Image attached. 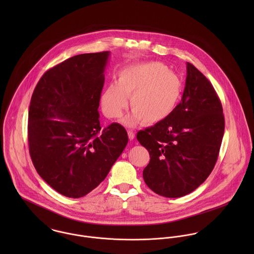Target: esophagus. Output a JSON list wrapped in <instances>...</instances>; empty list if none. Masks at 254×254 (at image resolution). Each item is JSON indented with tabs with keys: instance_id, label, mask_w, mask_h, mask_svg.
Returning <instances> with one entry per match:
<instances>
[{
	"instance_id": "esophagus-1",
	"label": "esophagus",
	"mask_w": 254,
	"mask_h": 254,
	"mask_svg": "<svg viewBox=\"0 0 254 254\" xmlns=\"http://www.w3.org/2000/svg\"><path fill=\"white\" fill-rule=\"evenodd\" d=\"M128 137H129V139L132 141V140H134L135 139V133L133 132V131H128Z\"/></svg>"
}]
</instances>
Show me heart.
I'll list each match as a JSON object with an SVG mask.
<instances>
[{
    "label": "heart",
    "mask_w": 254,
    "mask_h": 254,
    "mask_svg": "<svg viewBox=\"0 0 254 254\" xmlns=\"http://www.w3.org/2000/svg\"><path fill=\"white\" fill-rule=\"evenodd\" d=\"M179 75L157 62L132 64L118 74L117 84H110L102 96V109L109 118H118L127 107L132 113L124 123L133 125L156 124L166 119L176 109L181 98Z\"/></svg>",
    "instance_id": "heart-1"
}]
</instances>
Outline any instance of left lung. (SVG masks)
<instances>
[{
    "label": "left lung",
    "mask_w": 254,
    "mask_h": 254,
    "mask_svg": "<svg viewBox=\"0 0 254 254\" xmlns=\"http://www.w3.org/2000/svg\"><path fill=\"white\" fill-rule=\"evenodd\" d=\"M224 129L223 109L213 86L187 63L180 104L166 119L137 134L150 157L143 171L147 187L165 197L193 191L215 166Z\"/></svg>",
    "instance_id": "1"
}]
</instances>
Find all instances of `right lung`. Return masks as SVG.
Returning a JSON list of instances; mask_svg holds the SVG:
<instances>
[{
    "label": "right lung",
    "mask_w": 254,
    "mask_h": 254,
    "mask_svg": "<svg viewBox=\"0 0 254 254\" xmlns=\"http://www.w3.org/2000/svg\"><path fill=\"white\" fill-rule=\"evenodd\" d=\"M109 52L72 57L45 73L28 112L29 152L38 174L78 198L104 181L128 143L123 126L101 132L99 106Z\"/></svg>",
    "instance_id": "right-lung-1"
}]
</instances>
